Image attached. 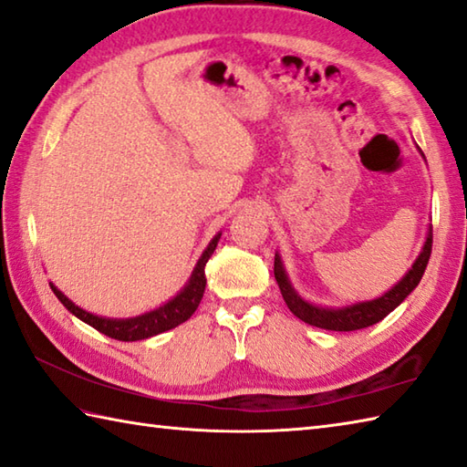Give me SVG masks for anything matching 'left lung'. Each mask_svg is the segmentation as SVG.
<instances>
[{
  "label": "left lung",
  "mask_w": 467,
  "mask_h": 467,
  "mask_svg": "<svg viewBox=\"0 0 467 467\" xmlns=\"http://www.w3.org/2000/svg\"><path fill=\"white\" fill-rule=\"evenodd\" d=\"M420 156L425 158L423 152H420ZM431 248H433V230L429 227L425 245L417 256L415 264H412L407 275H404L399 283L389 290V293H384L378 298H372V301L354 303L348 306H339V309H329V306H319L305 301V298L293 288V285H290L285 264L280 260L278 254L275 256V278L278 283L280 293H283L286 306L301 321L313 325V327H321L327 331H356V329L370 327V325L382 321L386 315L397 309L404 298L417 288L420 278L425 275Z\"/></svg>",
  "instance_id": "left-lung-1"
}]
</instances>
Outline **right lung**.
Here are the masks:
<instances>
[{"mask_svg": "<svg viewBox=\"0 0 467 467\" xmlns=\"http://www.w3.org/2000/svg\"><path fill=\"white\" fill-rule=\"evenodd\" d=\"M219 237H222V234H217L213 240L209 242L205 252L201 254L195 270H192L189 283L184 285V288L177 296L171 298L169 303H164L162 306H158V309H154V311H148V313L138 315V317H130V319H109V317L93 315L89 311L81 309V306H77L52 283H50V288H52V293L58 296V301L63 303L70 313L78 317L81 321H85L87 325H91L93 329L103 333V336H108L111 339H119V341L148 339L152 336H158V333L174 329L177 325L187 321L189 317L197 311L201 298H203V293H205V285H207L205 264L211 258V254L215 252Z\"/></svg>", "mask_w": 467, "mask_h": 467, "instance_id": "right-lung-1", "label": "right lung"}]
</instances>
